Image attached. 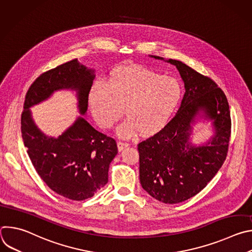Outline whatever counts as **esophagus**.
<instances>
[{"mask_svg": "<svg viewBox=\"0 0 252 252\" xmlns=\"http://www.w3.org/2000/svg\"><path fill=\"white\" fill-rule=\"evenodd\" d=\"M129 145L127 142H123V141H119L118 142V150H119V152H122L123 150H125V149H126L127 147H128Z\"/></svg>", "mask_w": 252, "mask_h": 252, "instance_id": "obj_1", "label": "esophagus"}]
</instances>
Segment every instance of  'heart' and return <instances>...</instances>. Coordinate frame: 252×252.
<instances>
[{"instance_id": "heart-1", "label": "heart", "mask_w": 252, "mask_h": 252, "mask_svg": "<svg viewBox=\"0 0 252 252\" xmlns=\"http://www.w3.org/2000/svg\"><path fill=\"white\" fill-rule=\"evenodd\" d=\"M184 89L176 79L164 77L141 66L115 69L107 82L96 81L89 94V104L95 123L111 128L123 116L127 118L117 134L130 138L138 131L143 135L162 129L177 111Z\"/></svg>"}]
</instances>
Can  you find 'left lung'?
I'll use <instances>...</instances> for the list:
<instances>
[{
    "label": "left lung",
    "mask_w": 252,
    "mask_h": 252,
    "mask_svg": "<svg viewBox=\"0 0 252 252\" xmlns=\"http://www.w3.org/2000/svg\"><path fill=\"white\" fill-rule=\"evenodd\" d=\"M176 66L185 95L174 118L158 133L138 143L139 181L151 196L163 203L183 202L201 191L225 160L230 137L227 98L211 79L181 61ZM197 118L212 123L213 135L195 145L191 134Z\"/></svg>",
    "instance_id": "1"
}]
</instances>
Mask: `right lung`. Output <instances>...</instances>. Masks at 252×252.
Returning a JSON list of instances; mask_svg holds the SVG:
<instances>
[{
	"label": "right lung",
	"instance_id": "right-lung-1",
	"mask_svg": "<svg viewBox=\"0 0 252 252\" xmlns=\"http://www.w3.org/2000/svg\"><path fill=\"white\" fill-rule=\"evenodd\" d=\"M94 78V69L77 59L46 71L30 87L21 119L22 137L33 167L52 190L71 200L88 199L107 184L110 164L118 154L116 140L84 118ZM62 89L76 93L80 116L55 138L35 125L30 107Z\"/></svg>",
	"mask_w": 252,
	"mask_h": 252
}]
</instances>
